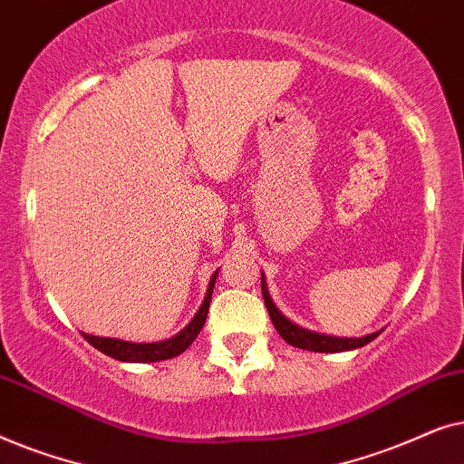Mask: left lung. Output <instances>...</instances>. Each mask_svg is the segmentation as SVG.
Segmentation results:
<instances>
[{
	"mask_svg": "<svg viewBox=\"0 0 464 464\" xmlns=\"http://www.w3.org/2000/svg\"><path fill=\"white\" fill-rule=\"evenodd\" d=\"M262 294H264V302L266 308H268V314L272 323H275L276 332L281 338L287 342V344L302 348V351H313V353H342V351H353V348H361L365 344H370L373 338H378L380 332L365 335V338H334V335H323V334H314L308 332V329H302L295 323H291L289 319L278 313V308L272 304L268 289H266L264 283V275H262Z\"/></svg>",
	"mask_w": 464,
	"mask_h": 464,
	"instance_id": "left-lung-1",
	"label": "left lung"
}]
</instances>
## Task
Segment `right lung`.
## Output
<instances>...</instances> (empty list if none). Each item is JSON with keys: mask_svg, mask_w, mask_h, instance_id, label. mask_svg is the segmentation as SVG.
<instances>
[{"mask_svg": "<svg viewBox=\"0 0 464 464\" xmlns=\"http://www.w3.org/2000/svg\"><path fill=\"white\" fill-rule=\"evenodd\" d=\"M215 278H218V272L211 276V283H208L205 302L198 308V313L192 321L188 323L186 329H181L175 338H169L164 342H154V344H135V342H124V340H116V338H99V335H84V340L88 344L97 348V351L105 353L107 357L118 359V361H126V363H154V361H164V359H173L177 354H181L189 344L198 338L202 325L207 321V313H208V304H211V295H213V287H215Z\"/></svg>", "mask_w": 464, "mask_h": 464, "instance_id": "1", "label": "right lung"}]
</instances>
